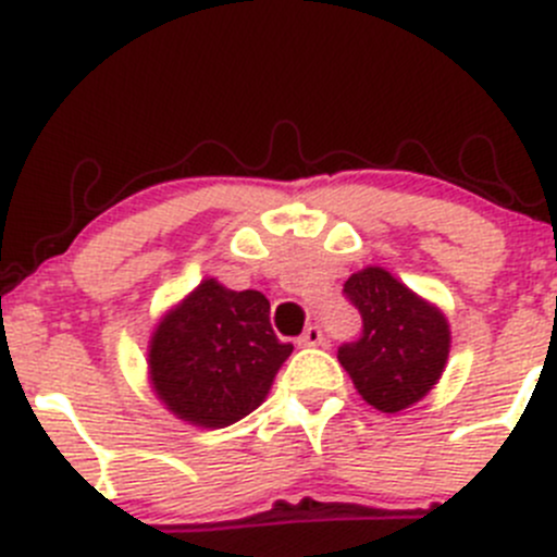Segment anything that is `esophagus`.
<instances>
[{
  "instance_id": "obj_1",
  "label": "esophagus",
  "mask_w": 557,
  "mask_h": 557,
  "mask_svg": "<svg viewBox=\"0 0 557 557\" xmlns=\"http://www.w3.org/2000/svg\"><path fill=\"white\" fill-rule=\"evenodd\" d=\"M299 345H301V347H318V345H323V331H320V325H310V329H307L305 334L299 336Z\"/></svg>"
}]
</instances>
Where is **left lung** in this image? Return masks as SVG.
I'll use <instances>...</instances> for the list:
<instances>
[{
    "mask_svg": "<svg viewBox=\"0 0 557 557\" xmlns=\"http://www.w3.org/2000/svg\"><path fill=\"white\" fill-rule=\"evenodd\" d=\"M345 296L363 320L361 336L336 352L356 391L380 412L412 407L445 372L447 318L383 267L352 274Z\"/></svg>",
    "mask_w": 557,
    "mask_h": 557,
    "instance_id": "obj_1",
    "label": "left lung"
}]
</instances>
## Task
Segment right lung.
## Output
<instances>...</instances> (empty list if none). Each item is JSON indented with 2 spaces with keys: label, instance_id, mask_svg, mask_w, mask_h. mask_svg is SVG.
<instances>
[{
  "label": "right lung",
  "instance_id": "1",
  "mask_svg": "<svg viewBox=\"0 0 557 557\" xmlns=\"http://www.w3.org/2000/svg\"><path fill=\"white\" fill-rule=\"evenodd\" d=\"M294 345L269 323V299L201 280L150 336V385L180 420L226 429L261 407Z\"/></svg>",
  "mask_w": 557,
  "mask_h": 557
}]
</instances>
